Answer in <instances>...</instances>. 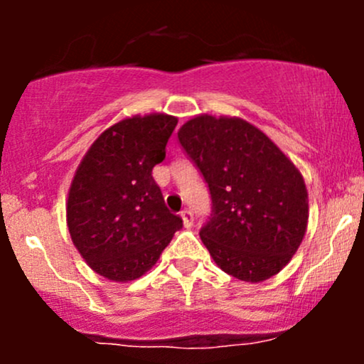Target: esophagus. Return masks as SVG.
Here are the masks:
<instances>
[{"instance_id":"esophagus-1","label":"esophagus","mask_w":364,"mask_h":364,"mask_svg":"<svg viewBox=\"0 0 364 364\" xmlns=\"http://www.w3.org/2000/svg\"><path fill=\"white\" fill-rule=\"evenodd\" d=\"M181 219H183V224H185V228H191V225H193V214H191L190 210H183Z\"/></svg>"}]
</instances>
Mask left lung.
<instances>
[{"label": "left lung", "instance_id": "8db88e82", "mask_svg": "<svg viewBox=\"0 0 364 364\" xmlns=\"http://www.w3.org/2000/svg\"><path fill=\"white\" fill-rule=\"evenodd\" d=\"M178 139L210 190L200 237L217 267L252 284L281 272L308 228V191L294 162L236 116L198 114Z\"/></svg>", "mask_w": 364, "mask_h": 364}]
</instances>
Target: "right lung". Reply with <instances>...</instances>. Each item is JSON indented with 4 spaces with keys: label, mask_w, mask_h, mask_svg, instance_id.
Instances as JSON below:
<instances>
[{
    "label": "right lung",
    "mask_w": 364,
    "mask_h": 364,
    "mask_svg": "<svg viewBox=\"0 0 364 364\" xmlns=\"http://www.w3.org/2000/svg\"><path fill=\"white\" fill-rule=\"evenodd\" d=\"M178 118L150 112L124 118L90 145L72 179L66 224L94 272L114 282L149 272L181 229L152 178Z\"/></svg>",
    "instance_id": "add662e5"
}]
</instances>
